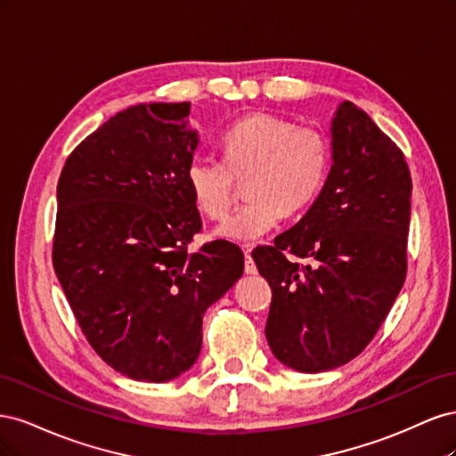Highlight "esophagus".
I'll use <instances>...</instances> for the list:
<instances>
[{"mask_svg":"<svg viewBox=\"0 0 456 456\" xmlns=\"http://www.w3.org/2000/svg\"><path fill=\"white\" fill-rule=\"evenodd\" d=\"M245 273H256V265L251 256V251H245Z\"/></svg>","mask_w":456,"mask_h":456,"instance_id":"esophagus-1","label":"esophagus"}]
</instances>
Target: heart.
Segmentation results:
<instances>
[{"mask_svg":"<svg viewBox=\"0 0 456 456\" xmlns=\"http://www.w3.org/2000/svg\"><path fill=\"white\" fill-rule=\"evenodd\" d=\"M223 163L194 158L186 183L198 209L213 220L224 218L236 198V181L251 200L228 216L215 233L230 241L251 243L315 201L330 167V144L315 127L256 112L245 116L220 136Z\"/></svg>","mask_w":456,"mask_h":456,"instance_id":"heart-1","label":"heart"}]
</instances>
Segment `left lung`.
Wrapping results in <instances>:
<instances>
[{"label": "left lung", "mask_w": 456, "mask_h": 456, "mask_svg": "<svg viewBox=\"0 0 456 456\" xmlns=\"http://www.w3.org/2000/svg\"><path fill=\"white\" fill-rule=\"evenodd\" d=\"M333 165L306 215L253 253L272 287L266 340L278 360L322 372L360 355L407 273L411 173L403 151L354 102L330 123ZM291 252L310 257L291 263Z\"/></svg>", "instance_id": "obj_1"}]
</instances>
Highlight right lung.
Segmentation results:
<instances>
[{"label": "right lung", "instance_id": "obj_1", "mask_svg": "<svg viewBox=\"0 0 456 456\" xmlns=\"http://www.w3.org/2000/svg\"><path fill=\"white\" fill-rule=\"evenodd\" d=\"M188 114L190 102L123 110L68 156L57 186L54 272L93 350L133 380L194 365L205 310L243 273L230 241L188 251L201 230Z\"/></svg>", "mask_w": 456, "mask_h": 456}]
</instances>
